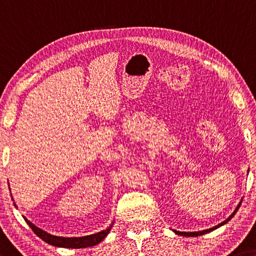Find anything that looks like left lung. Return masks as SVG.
<instances>
[{"label": "left lung", "instance_id": "left-lung-1", "mask_svg": "<svg viewBox=\"0 0 256 256\" xmlns=\"http://www.w3.org/2000/svg\"><path fill=\"white\" fill-rule=\"evenodd\" d=\"M240 204H242V202H239V205L237 206V208L234 210V212L232 214H231V216H230L228 218H226V221L221 222L220 224H218V226H213V228H210V229H206V230H202V231H194V232H181V231H176V230H174V232H176V234H180V236H184V237H197V236H202V234H208V232H210V231H213V230H216V229H218V228H220L221 226L226 224V222L230 221L231 218H234V214L237 213V210H238V208H239V206H240Z\"/></svg>", "mask_w": 256, "mask_h": 256}]
</instances>
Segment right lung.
Listing matches in <instances>:
<instances>
[{"instance_id":"add662e5","label":"right lung","mask_w":256,"mask_h":256,"mask_svg":"<svg viewBox=\"0 0 256 256\" xmlns=\"http://www.w3.org/2000/svg\"><path fill=\"white\" fill-rule=\"evenodd\" d=\"M12 200H14V198H12ZM25 220L28 223V226L32 228V230H33L40 239H43L44 242L50 245H54L56 247H64V248H85V247H90V246H94L96 244H99V242H102L104 237L109 234V231H110L112 226V224H110V226L107 228L106 230H102L100 231V232H96L94 234H90V236L70 238V237L54 236V234H48L46 231H43L42 229L38 228V226H34L30 221H28L27 218H25Z\"/></svg>"}]
</instances>
